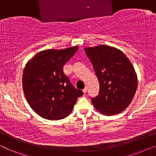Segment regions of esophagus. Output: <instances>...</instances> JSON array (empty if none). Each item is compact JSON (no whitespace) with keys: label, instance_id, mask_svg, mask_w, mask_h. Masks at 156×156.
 Masks as SVG:
<instances>
[{"label":"esophagus","instance_id":"34e87169","mask_svg":"<svg viewBox=\"0 0 156 156\" xmlns=\"http://www.w3.org/2000/svg\"><path fill=\"white\" fill-rule=\"evenodd\" d=\"M87 89H88V87H85V88L83 89V92L84 93H87Z\"/></svg>","mask_w":156,"mask_h":156}]
</instances>
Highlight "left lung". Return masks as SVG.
I'll return each mask as SVG.
<instances>
[{
  "instance_id": "obj_1",
  "label": "left lung",
  "mask_w": 156,
  "mask_h": 156,
  "mask_svg": "<svg viewBox=\"0 0 156 156\" xmlns=\"http://www.w3.org/2000/svg\"><path fill=\"white\" fill-rule=\"evenodd\" d=\"M99 82L97 97L91 98L96 109L106 116L119 114L135 95L137 75L128 57L118 49L107 45L85 48Z\"/></svg>"
}]
</instances>
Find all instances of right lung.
Masks as SVG:
<instances>
[{
  "instance_id": "1",
  "label": "right lung",
  "mask_w": 156,
  "mask_h": 156,
  "mask_svg": "<svg viewBox=\"0 0 156 156\" xmlns=\"http://www.w3.org/2000/svg\"><path fill=\"white\" fill-rule=\"evenodd\" d=\"M79 47L38 52L27 62L23 71V91L31 108L42 118L59 120L73 109L83 91L71 84L63 72L65 64Z\"/></svg>"
}]
</instances>
